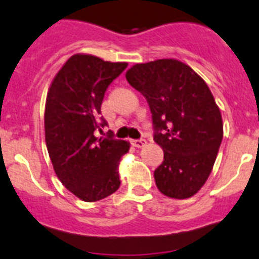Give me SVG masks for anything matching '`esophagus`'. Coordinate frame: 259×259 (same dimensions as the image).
I'll use <instances>...</instances> for the list:
<instances>
[{
    "label": "esophagus",
    "mask_w": 259,
    "mask_h": 259,
    "mask_svg": "<svg viewBox=\"0 0 259 259\" xmlns=\"http://www.w3.org/2000/svg\"><path fill=\"white\" fill-rule=\"evenodd\" d=\"M146 139H143V138H141V139H133L132 141V145L134 146V147H138V148H142V147H145L146 146Z\"/></svg>",
    "instance_id": "34e87169"
}]
</instances>
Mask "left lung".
<instances>
[{"label": "left lung", "instance_id": "8db88e82", "mask_svg": "<svg viewBox=\"0 0 259 259\" xmlns=\"http://www.w3.org/2000/svg\"><path fill=\"white\" fill-rule=\"evenodd\" d=\"M126 79L147 100L154 141L164 151L154 172L157 189L176 199L192 197L210 176L223 139L210 89L192 67L172 58L134 65Z\"/></svg>", "mask_w": 259, "mask_h": 259}]
</instances>
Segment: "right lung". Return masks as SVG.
<instances>
[{"label":"right lung","instance_id":"obj_1","mask_svg":"<svg viewBox=\"0 0 259 259\" xmlns=\"http://www.w3.org/2000/svg\"><path fill=\"white\" fill-rule=\"evenodd\" d=\"M126 66L74 55L48 91L44 125L49 157L65 188L84 202L100 201L120 188L118 161L130 146L111 130L103 134L108 123L102 103L108 86Z\"/></svg>","mask_w":259,"mask_h":259}]
</instances>
